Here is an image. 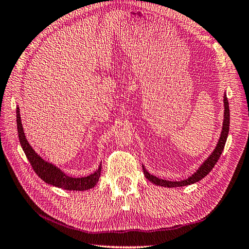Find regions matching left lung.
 <instances>
[{
  "mask_svg": "<svg viewBox=\"0 0 249 249\" xmlns=\"http://www.w3.org/2000/svg\"><path fill=\"white\" fill-rule=\"evenodd\" d=\"M223 103H224V117H223L224 120H223V124H222V131H221V134H220L218 144H217L216 148L214 149V151H213L209 158L203 161V164L199 168H198L197 171L184 180L171 181V180L159 178V177L150 174L147 171L146 168L143 166V171H144L145 177L149 181H151L152 183L156 184V186L166 187V188L183 187V186H189V184L195 183L197 181L201 180L203 177L207 176L212 171V169L214 168V166L216 165V162L218 161V160L220 158V155H221V153L223 151L225 143H226V139H227V136H229V131H230V106H229V101H227L226 94H224V97H223Z\"/></svg>",
  "mask_w": 249,
  "mask_h": 249,
  "instance_id": "left-lung-1",
  "label": "left lung"
}]
</instances>
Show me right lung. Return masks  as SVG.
I'll return each instance as SVG.
<instances>
[{"mask_svg": "<svg viewBox=\"0 0 249 249\" xmlns=\"http://www.w3.org/2000/svg\"><path fill=\"white\" fill-rule=\"evenodd\" d=\"M17 124H18V132L20 146L27 156L28 160L33 170L38 175V177L45 182L52 184L54 187L61 188L69 191H85L94 188L101 174V164L96 171L89 176L85 177H72L66 174L59 168L54 166L52 162H49L41 159L40 156L34 151V149L28 143L26 136L24 133L22 121H20L19 108L17 107Z\"/></svg>", "mask_w": 249, "mask_h": 249, "instance_id": "add662e5", "label": "right lung"}]
</instances>
